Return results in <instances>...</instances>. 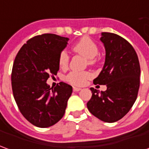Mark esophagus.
Returning <instances> with one entry per match:
<instances>
[{
	"label": "esophagus",
	"mask_w": 149,
	"mask_h": 149,
	"mask_svg": "<svg viewBox=\"0 0 149 149\" xmlns=\"http://www.w3.org/2000/svg\"><path fill=\"white\" fill-rule=\"evenodd\" d=\"M72 90H73V91L74 92H77L79 91H81V88H79V87H73L72 88Z\"/></svg>",
	"instance_id": "34e87169"
}]
</instances>
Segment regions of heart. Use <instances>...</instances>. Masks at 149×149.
<instances>
[{"label":"heart","mask_w":149,"mask_h":149,"mask_svg":"<svg viewBox=\"0 0 149 149\" xmlns=\"http://www.w3.org/2000/svg\"><path fill=\"white\" fill-rule=\"evenodd\" d=\"M72 49L75 52L82 55L87 58L89 65H95L97 63V58L95 56L99 54V47L96 43L87 36L82 37L78 42H77ZM69 63V55L67 51L63 50L59 54L58 65L62 69H65ZM92 77V74L90 72L84 71H72L66 76V81L73 86H82L86 81Z\"/></svg>","instance_id":"heart-1"}]
</instances>
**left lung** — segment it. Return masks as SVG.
<instances>
[{"instance_id":"left-lung-1","label":"left lung","mask_w":149,"mask_h":149,"mask_svg":"<svg viewBox=\"0 0 149 149\" xmlns=\"http://www.w3.org/2000/svg\"><path fill=\"white\" fill-rule=\"evenodd\" d=\"M106 57L103 70L95 84L106 85L100 91L91 88V99L87 108L91 114L105 122L119 121L130 111L138 95L140 66L133 46L123 37L112 32H102Z\"/></svg>"}]
</instances>
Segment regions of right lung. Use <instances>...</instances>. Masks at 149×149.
<instances>
[{
	"label": "right lung",
	"mask_w": 149,
	"mask_h": 149,
	"mask_svg": "<svg viewBox=\"0 0 149 149\" xmlns=\"http://www.w3.org/2000/svg\"><path fill=\"white\" fill-rule=\"evenodd\" d=\"M68 38L51 33L34 36L15 57L11 84L20 113L32 125L46 128L63 117L72 87L59 82L54 88L46 84L59 69L58 57Z\"/></svg>",
	"instance_id": "right-lung-1"
}]
</instances>
